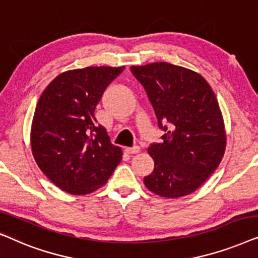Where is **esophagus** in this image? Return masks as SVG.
I'll return each mask as SVG.
<instances>
[{
    "label": "esophagus",
    "mask_w": 258,
    "mask_h": 258,
    "mask_svg": "<svg viewBox=\"0 0 258 258\" xmlns=\"http://www.w3.org/2000/svg\"><path fill=\"white\" fill-rule=\"evenodd\" d=\"M126 152L130 154H136L140 152V147L139 146H133V147H126Z\"/></svg>",
    "instance_id": "esophagus-1"
}]
</instances>
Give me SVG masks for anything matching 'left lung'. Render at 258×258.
Segmentation results:
<instances>
[{
	"label": "left lung",
	"mask_w": 258,
	"mask_h": 258,
	"mask_svg": "<svg viewBox=\"0 0 258 258\" xmlns=\"http://www.w3.org/2000/svg\"><path fill=\"white\" fill-rule=\"evenodd\" d=\"M131 72L165 132L161 143L147 150L154 170L144 183L160 197L190 195L215 172L225 152L224 121L214 91L201 74L167 62L132 66Z\"/></svg>",
	"instance_id": "8db88e82"
}]
</instances>
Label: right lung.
I'll return each instance as SVG.
<instances>
[{
	"mask_svg": "<svg viewBox=\"0 0 258 258\" xmlns=\"http://www.w3.org/2000/svg\"><path fill=\"white\" fill-rule=\"evenodd\" d=\"M125 67H86L57 75L37 102L30 130L33 156L48 179L72 195L106 184L122 157L94 109Z\"/></svg>",
	"mask_w": 258,
	"mask_h": 258,
	"instance_id": "1",
	"label": "right lung"
}]
</instances>
